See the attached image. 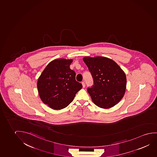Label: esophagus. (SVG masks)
<instances>
[{"instance_id": "esophagus-1", "label": "esophagus", "mask_w": 157, "mask_h": 157, "mask_svg": "<svg viewBox=\"0 0 157 157\" xmlns=\"http://www.w3.org/2000/svg\"><path fill=\"white\" fill-rule=\"evenodd\" d=\"M82 87H85L86 85H85V82L84 81V82H82Z\"/></svg>"}]
</instances>
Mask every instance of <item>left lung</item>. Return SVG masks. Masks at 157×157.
<instances>
[{
  "instance_id": "1",
  "label": "left lung",
  "mask_w": 157,
  "mask_h": 157,
  "mask_svg": "<svg viewBox=\"0 0 157 157\" xmlns=\"http://www.w3.org/2000/svg\"><path fill=\"white\" fill-rule=\"evenodd\" d=\"M83 60L88 67L93 85L87 91L98 107L109 109L118 104L125 94L126 77L118 65L104 57H85Z\"/></svg>"
}]
</instances>
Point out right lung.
<instances>
[{"label": "right lung", "instance_id": "obj_1", "mask_svg": "<svg viewBox=\"0 0 157 157\" xmlns=\"http://www.w3.org/2000/svg\"><path fill=\"white\" fill-rule=\"evenodd\" d=\"M72 59H59L50 62L37 82L39 95L43 102L51 109L67 107L82 88L75 80V72L70 69Z\"/></svg>", "mask_w": 157, "mask_h": 157}]
</instances>
